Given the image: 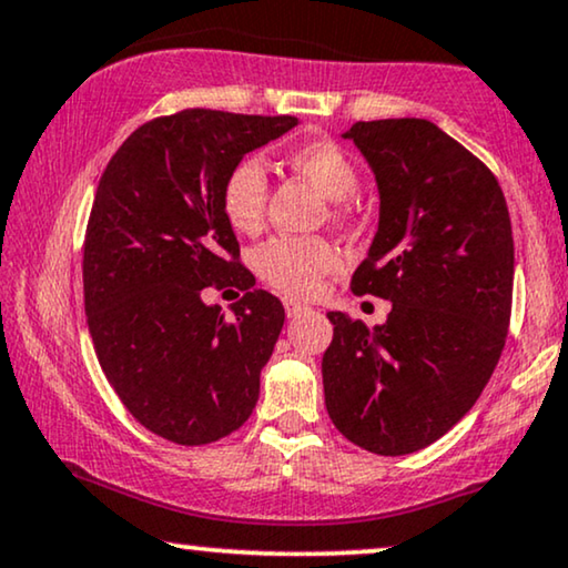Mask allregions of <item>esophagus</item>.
I'll list each match as a JSON object with an SVG mask.
<instances>
[{
    "label": "esophagus",
    "mask_w": 568,
    "mask_h": 568,
    "mask_svg": "<svg viewBox=\"0 0 568 568\" xmlns=\"http://www.w3.org/2000/svg\"><path fill=\"white\" fill-rule=\"evenodd\" d=\"M284 311H286V318H297V315L307 313V305H302V302L286 297L284 300Z\"/></svg>",
    "instance_id": "34e87169"
}]
</instances>
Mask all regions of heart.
<instances>
[{"label":"heart","instance_id":"b5f03b06","mask_svg":"<svg viewBox=\"0 0 568 568\" xmlns=\"http://www.w3.org/2000/svg\"><path fill=\"white\" fill-rule=\"evenodd\" d=\"M286 166L311 180L328 201L334 216L349 213V197L357 193L355 161L328 138H313L286 151ZM268 201V176L261 161L242 159L230 169L221 185V211L234 232L253 234L263 226ZM338 266V250L321 237H274L255 247L253 268L276 292L290 297H311L323 278Z\"/></svg>","mask_w":568,"mask_h":568}]
</instances>
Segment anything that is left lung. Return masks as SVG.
Wrapping results in <instances>:
<instances>
[{
	"label": "left lung",
	"instance_id": "8db88e82",
	"mask_svg": "<svg viewBox=\"0 0 568 568\" xmlns=\"http://www.w3.org/2000/svg\"><path fill=\"white\" fill-rule=\"evenodd\" d=\"M342 138L373 169L381 201L352 290L392 313L373 328L328 313L323 394L344 438L402 456L452 430L490 381L511 318V219L490 169L438 124L355 122Z\"/></svg>",
	"mask_w": 568,
	"mask_h": 568
}]
</instances>
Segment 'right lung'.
I'll list each match as a JSON object with an SVG mask.
<instances>
[{"label": "right lung", "instance_id": "obj_1", "mask_svg": "<svg viewBox=\"0 0 568 568\" xmlns=\"http://www.w3.org/2000/svg\"><path fill=\"white\" fill-rule=\"evenodd\" d=\"M294 124L216 109L159 116L124 140L95 190L83 250L95 355L130 415L172 444L230 436L255 409L284 307L237 263L221 185ZM211 283L246 290L232 320L202 302Z\"/></svg>", "mask_w": 568, "mask_h": 568}]
</instances>
